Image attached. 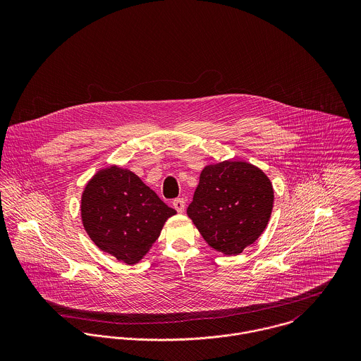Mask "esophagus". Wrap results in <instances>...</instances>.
<instances>
[{
    "mask_svg": "<svg viewBox=\"0 0 361 361\" xmlns=\"http://www.w3.org/2000/svg\"><path fill=\"white\" fill-rule=\"evenodd\" d=\"M172 206L173 208L178 211V212H183L185 211V200L183 199H175L173 202H172Z\"/></svg>",
    "mask_w": 361,
    "mask_h": 361,
    "instance_id": "34e87169",
    "label": "esophagus"
}]
</instances>
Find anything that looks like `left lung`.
<instances>
[{
  "mask_svg": "<svg viewBox=\"0 0 361 361\" xmlns=\"http://www.w3.org/2000/svg\"><path fill=\"white\" fill-rule=\"evenodd\" d=\"M272 203V185L261 169L224 161L203 169L188 215L212 249L236 256L262 233Z\"/></svg>",
  "mask_w": 361,
  "mask_h": 361,
  "instance_id": "1",
  "label": "left lung"
}]
</instances>
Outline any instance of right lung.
<instances>
[{
    "mask_svg": "<svg viewBox=\"0 0 361 361\" xmlns=\"http://www.w3.org/2000/svg\"><path fill=\"white\" fill-rule=\"evenodd\" d=\"M80 209L90 239L126 264L143 257L165 221L176 214L137 175L118 166L94 175L83 192Z\"/></svg>",
    "mask_w": 361,
    "mask_h": 361,
    "instance_id": "obj_1",
    "label": "right lung"
}]
</instances>
